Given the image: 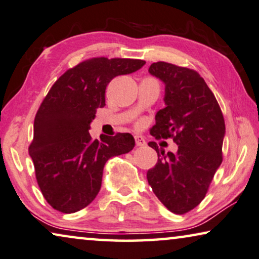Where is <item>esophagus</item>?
<instances>
[{"instance_id": "34e87169", "label": "esophagus", "mask_w": 259, "mask_h": 259, "mask_svg": "<svg viewBox=\"0 0 259 259\" xmlns=\"http://www.w3.org/2000/svg\"><path fill=\"white\" fill-rule=\"evenodd\" d=\"M136 145L138 146V147H142V146H145L146 145L145 139L142 138L141 136H137L136 137Z\"/></svg>"}]
</instances>
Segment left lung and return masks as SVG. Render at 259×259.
<instances>
[{
  "mask_svg": "<svg viewBox=\"0 0 259 259\" xmlns=\"http://www.w3.org/2000/svg\"><path fill=\"white\" fill-rule=\"evenodd\" d=\"M148 71L166 84V107L156 113L151 134L171 138L179 149L166 154L156 142H149L159 160L147 171V180L164 207L182 215L201 203L222 163L224 118L197 71L166 62L153 63Z\"/></svg>",
  "mask_w": 259,
  "mask_h": 259,
  "instance_id": "8db88e82",
  "label": "left lung"
}]
</instances>
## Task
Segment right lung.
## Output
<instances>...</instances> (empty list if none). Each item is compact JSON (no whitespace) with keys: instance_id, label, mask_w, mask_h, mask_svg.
I'll list each match as a JSON object with an SVG mask.
<instances>
[{"instance_id":"obj_1","label":"right lung","mask_w":259,"mask_h":259,"mask_svg":"<svg viewBox=\"0 0 259 259\" xmlns=\"http://www.w3.org/2000/svg\"><path fill=\"white\" fill-rule=\"evenodd\" d=\"M142 59L95 57L66 70L52 85L37 111L29 154L47 202L71 213L95 200L102 187L105 163L132 151L130 133L90 136L97 108L105 106V90L114 77L132 73Z\"/></svg>"}]
</instances>
